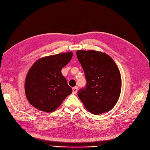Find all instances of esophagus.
<instances>
[{"mask_svg": "<svg viewBox=\"0 0 150 150\" xmlns=\"http://www.w3.org/2000/svg\"><path fill=\"white\" fill-rule=\"evenodd\" d=\"M78 92V87H74L72 88V93L73 94H76Z\"/></svg>", "mask_w": 150, "mask_h": 150, "instance_id": "esophagus-1", "label": "esophagus"}]
</instances>
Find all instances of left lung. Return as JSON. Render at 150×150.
Wrapping results in <instances>:
<instances>
[{
  "label": "left lung",
  "instance_id": "left-lung-1",
  "mask_svg": "<svg viewBox=\"0 0 150 150\" xmlns=\"http://www.w3.org/2000/svg\"><path fill=\"white\" fill-rule=\"evenodd\" d=\"M78 59L83 69L86 86L78 95L88 111L100 115L110 111L121 92V76L109 55L95 50H78Z\"/></svg>",
  "mask_w": 150,
  "mask_h": 150
}]
</instances>
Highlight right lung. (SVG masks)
<instances>
[{
  "mask_svg": "<svg viewBox=\"0 0 150 150\" xmlns=\"http://www.w3.org/2000/svg\"><path fill=\"white\" fill-rule=\"evenodd\" d=\"M72 55V52H67L45 57L32 66L25 80L26 96L30 104L50 112L59 107L72 93L61 72Z\"/></svg>",
  "mask_w": 150,
  "mask_h": 150,
  "instance_id": "1",
  "label": "right lung"
}]
</instances>
